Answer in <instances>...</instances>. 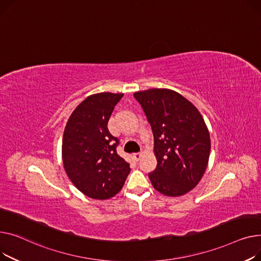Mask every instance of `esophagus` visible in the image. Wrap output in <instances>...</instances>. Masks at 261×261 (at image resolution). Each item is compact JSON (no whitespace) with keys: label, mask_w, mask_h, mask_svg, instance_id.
I'll return each instance as SVG.
<instances>
[{"label":"esophagus","mask_w":261,"mask_h":261,"mask_svg":"<svg viewBox=\"0 0 261 261\" xmlns=\"http://www.w3.org/2000/svg\"><path fill=\"white\" fill-rule=\"evenodd\" d=\"M142 156H143V152H142V151L135 152V154H133V157H134V159H135L136 161H139Z\"/></svg>","instance_id":"obj_1"}]
</instances>
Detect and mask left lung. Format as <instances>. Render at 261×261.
<instances>
[{
    "label": "left lung",
    "mask_w": 261,
    "mask_h": 261,
    "mask_svg": "<svg viewBox=\"0 0 261 261\" xmlns=\"http://www.w3.org/2000/svg\"><path fill=\"white\" fill-rule=\"evenodd\" d=\"M154 134L156 170L148 174L159 193L178 197L200 182L208 164L211 138L197 107L177 91L150 88L134 94Z\"/></svg>",
    "instance_id": "8db88e82"
}]
</instances>
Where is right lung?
Masks as SVG:
<instances>
[{"instance_id":"1","label":"right lung","mask_w":261,"mask_h":261,"mask_svg":"<svg viewBox=\"0 0 261 261\" xmlns=\"http://www.w3.org/2000/svg\"><path fill=\"white\" fill-rule=\"evenodd\" d=\"M122 97L106 91L88 96L71 113L63 134L62 160L69 180L98 200L118 194L130 172L129 164L117 154L118 140L107 127Z\"/></svg>"}]
</instances>
